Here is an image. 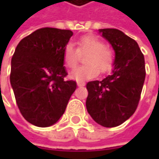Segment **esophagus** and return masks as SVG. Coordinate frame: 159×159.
I'll return each instance as SVG.
<instances>
[{
	"label": "esophagus",
	"instance_id": "esophagus-1",
	"mask_svg": "<svg viewBox=\"0 0 159 159\" xmlns=\"http://www.w3.org/2000/svg\"><path fill=\"white\" fill-rule=\"evenodd\" d=\"M84 84H84V82H77V85H78V86H84Z\"/></svg>",
	"mask_w": 159,
	"mask_h": 159
}]
</instances>
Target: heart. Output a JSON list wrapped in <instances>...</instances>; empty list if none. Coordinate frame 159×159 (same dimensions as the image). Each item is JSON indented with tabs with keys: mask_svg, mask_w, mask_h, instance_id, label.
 Masks as SVG:
<instances>
[{
	"mask_svg": "<svg viewBox=\"0 0 159 159\" xmlns=\"http://www.w3.org/2000/svg\"><path fill=\"white\" fill-rule=\"evenodd\" d=\"M78 49L68 43L63 49V61L66 66L75 67L79 60L80 53H86L84 65L76 67L70 73V76L77 81H84L96 77L99 71L102 74L110 72L114 63V53L105 47L104 42L96 36H84L79 39Z\"/></svg>",
	"mask_w": 159,
	"mask_h": 159,
	"instance_id": "heart-1",
	"label": "heart"
}]
</instances>
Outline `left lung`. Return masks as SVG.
Returning a JSON list of instances; mask_svg holds the SVG:
<instances>
[{"label":"left lung","mask_w":159,"mask_h":159,"mask_svg":"<svg viewBox=\"0 0 159 159\" xmlns=\"http://www.w3.org/2000/svg\"><path fill=\"white\" fill-rule=\"evenodd\" d=\"M115 52L111 75L86 84V110L104 127H116L136 111L145 78L143 53L137 42L115 28L98 29Z\"/></svg>","instance_id":"8db88e82"}]
</instances>
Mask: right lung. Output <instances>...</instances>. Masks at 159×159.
Segmentation results:
<instances>
[{
	"label": "right lung",
	"mask_w": 159,
	"mask_h": 159,
	"mask_svg": "<svg viewBox=\"0 0 159 159\" xmlns=\"http://www.w3.org/2000/svg\"><path fill=\"white\" fill-rule=\"evenodd\" d=\"M73 32L44 27L24 38L11 61L10 82L23 117L38 127L55 124L76 89L66 81L63 49Z\"/></svg>",
	"instance_id": "right-lung-1"
}]
</instances>
